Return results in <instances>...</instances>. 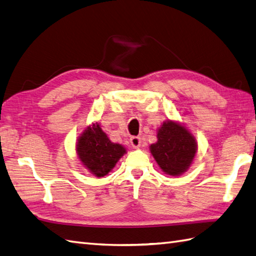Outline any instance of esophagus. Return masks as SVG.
I'll return each instance as SVG.
<instances>
[{
	"mask_svg": "<svg viewBox=\"0 0 256 256\" xmlns=\"http://www.w3.org/2000/svg\"><path fill=\"white\" fill-rule=\"evenodd\" d=\"M130 145L133 146V148H140V136H133V138H130Z\"/></svg>",
	"mask_w": 256,
	"mask_h": 256,
	"instance_id": "esophagus-1",
	"label": "esophagus"
}]
</instances>
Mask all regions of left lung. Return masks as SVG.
Masks as SVG:
<instances>
[{"label": "left lung", "instance_id": "obj_1", "mask_svg": "<svg viewBox=\"0 0 256 256\" xmlns=\"http://www.w3.org/2000/svg\"><path fill=\"white\" fill-rule=\"evenodd\" d=\"M150 150L166 174L179 176L192 166L198 142L182 123L167 120L158 128L157 142L150 146Z\"/></svg>", "mask_w": 256, "mask_h": 256}]
</instances>
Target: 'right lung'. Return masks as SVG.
Listing matches in <instances>:
<instances>
[{
    "label": "right lung",
    "instance_id": "1",
    "mask_svg": "<svg viewBox=\"0 0 256 256\" xmlns=\"http://www.w3.org/2000/svg\"><path fill=\"white\" fill-rule=\"evenodd\" d=\"M76 154L80 164L92 174L101 178L116 167L120 158L126 154V148L111 142L100 124L94 122L77 138Z\"/></svg>",
    "mask_w": 256,
    "mask_h": 256
}]
</instances>
